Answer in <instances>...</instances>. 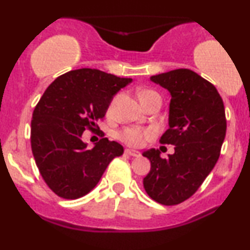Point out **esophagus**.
Returning <instances> with one entry per match:
<instances>
[{
	"mask_svg": "<svg viewBox=\"0 0 250 250\" xmlns=\"http://www.w3.org/2000/svg\"><path fill=\"white\" fill-rule=\"evenodd\" d=\"M125 153L129 155V156H133V157H140V156H141V154H140L139 151L133 150V149H125Z\"/></svg>",
	"mask_w": 250,
	"mask_h": 250,
	"instance_id": "esophagus-1",
	"label": "esophagus"
}]
</instances>
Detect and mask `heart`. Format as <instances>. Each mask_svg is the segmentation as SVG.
I'll list each match as a JSON object with an SVG mask.
<instances>
[{
  "mask_svg": "<svg viewBox=\"0 0 250 250\" xmlns=\"http://www.w3.org/2000/svg\"><path fill=\"white\" fill-rule=\"evenodd\" d=\"M150 94H156L153 90H145L140 94V100H142L143 97L150 95ZM113 108V104L110 105V110ZM155 136V130L154 129H145V128H139V127H129L123 129L120 133L119 139L122 142H125V145L131 146V147H142L147 141H150L151 139H154Z\"/></svg>",
  "mask_w": 250,
  "mask_h": 250,
  "instance_id": "1",
  "label": "heart"
}]
</instances>
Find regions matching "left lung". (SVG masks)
Listing matches in <instances>:
<instances>
[{"label":"left lung","instance_id":"1","mask_svg":"<svg viewBox=\"0 0 250 250\" xmlns=\"http://www.w3.org/2000/svg\"><path fill=\"white\" fill-rule=\"evenodd\" d=\"M150 80L170 91L169 129L162 145L175 146V153L162 159L150 149L151 168L143 179L149 196L165 206H175L193 196L213 170L225 141L227 120L219 91L193 70L175 69Z\"/></svg>","mask_w":250,"mask_h":250}]
</instances>
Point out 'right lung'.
I'll return each mask as SVG.
<instances>
[{
    "label": "right lung",
    "instance_id": "right-lung-1",
    "mask_svg": "<svg viewBox=\"0 0 250 250\" xmlns=\"http://www.w3.org/2000/svg\"><path fill=\"white\" fill-rule=\"evenodd\" d=\"M131 82L97 69H76L59 76L45 89L31 119L30 143L40 174L57 196L75 200L93 190L123 147L104 134L95 147L82 141L85 129L101 131L117 91Z\"/></svg>",
    "mask_w": 250,
    "mask_h": 250
}]
</instances>
